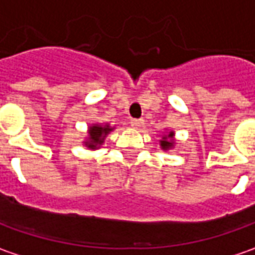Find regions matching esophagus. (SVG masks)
I'll return each instance as SVG.
<instances>
[{"instance_id":"obj_1","label":"esophagus","mask_w":255,"mask_h":255,"mask_svg":"<svg viewBox=\"0 0 255 255\" xmlns=\"http://www.w3.org/2000/svg\"><path fill=\"white\" fill-rule=\"evenodd\" d=\"M142 126H144V120H141V118H139V120H132V121H131V127L135 128V129H138V128H141Z\"/></svg>"}]
</instances>
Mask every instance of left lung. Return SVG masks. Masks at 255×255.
Listing matches in <instances>:
<instances>
[{"instance_id":"left-lung-1","label":"left lung","mask_w":255,"mask_h":255,"mask_svg":"<svg viewBox=\"0 0 255 255\" xmlns=\"http://www.w3.org/2000/svg\"><path fill=\"white\" fill-rule=\"evenodd\" d=\"M160 147L162 151H171L175 147V132L170 129V131H165L160 139Z\"/></svg>"}]
</instances>
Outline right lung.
Masks as SVG:
<instances>
[{
  "mask_svg": "<svg viewBox=\"0 0 255 255\" xmlns=\"http://www.w3.org/2000/svg\"><path fill=\"white\" fill-rule=\"evenodd\" d=\"M116 127H111L108 123L106 124H91L87 129V137L83 141V144L91 151L98 149L103 144L106 137Z\"/></svg>",
  "mask_w": 255,
  "mask_h": 255,
  "instance_id": "right-lung-1",
  "label": "right lung"
}]
</instances>
